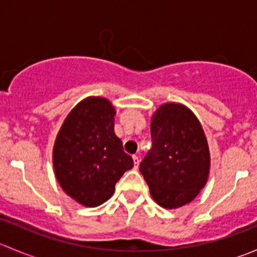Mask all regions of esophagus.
<instances>
[{"instance_id":"obj_1","label":"esophagus","mask_w":257,"mask_h":257,"mask_svg":"<svg viewBox=\"0 0 257 257\" xmlns=\"http://www.w3.org/2000/svg\"><path fill=\"white\" fill-rule=\"evenodd\" d=\"M133 160H134V168H138V165H139V157H138V155H133Z\"/></svg>"}]
</instances>
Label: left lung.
I'll return each instance as SVG.
<instances>
[{
    "instance_id": "1",
    "label": "left lung",
    "mask_w": 257,
    "mask_h": 257,
    "mask_svg": "<svg viewBox=\"0 0 257 257\" xmlns=\"http://www.w3.org/2000/svg\"><path fill=\"white\" fill-rule=\"evenodd\" d=\"M152 149L139 165L150 195L165 209L190 203L205 186L210 153L201 124L189 108L165 103L150 123Z\"/></svg>"
}]
</instances>
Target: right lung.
Instances as JSON below:
<instances>
[{
	"instance_id": "right-lung-1",
	"label": "right lung",
	"mask_w": 257,
	"mask_h": 257,
	"mask_svg": "<svg viewBox=\"0 0 257 257\" xmlns=\"http://www.w3.org/2000/svg\"><path fill=\"white\" fill-rule=\"evenodd\" d=\"M114 115L108 99L85 98L67 115L54 142L53 167L59 185L88 208L107 201L116 181L134 165L114 133Z\"/></svg>"
}]
</instances>
